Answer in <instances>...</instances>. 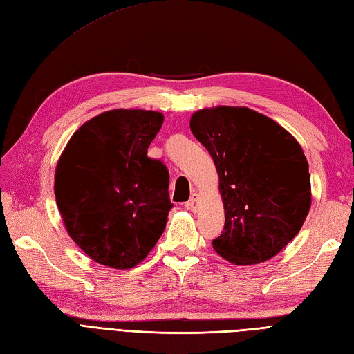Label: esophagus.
<instances>
[{"label":"esophagus","mask_w":354,"mask_h":354,"mask_svg":"<svg viewBox=\"0 0 354 354\" xmlns=\"http://www.w3.org/2000/svg\"><path fill=\"white\" fill-rule=\"evenodd\" d=\"M199 201H201L199 193H193V194H192V197H190V201H188V202L185 203L187 209H190V211L196 212L197 209H199Z\"/></svg>","instance_id":"34e87169"}]
</instances>
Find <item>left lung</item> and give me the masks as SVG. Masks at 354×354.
<instances>
[{
  "label": "left lung",
  "mask_w": 354,
  "mask_h": 354,
  "mask_svg": "<svg viewBox=\"0 0 354 354\" xmlns=\"http://www.w3.org/2000/svg\"><path fill=\"white\" fill-rule=\"evenodd\" d=\"M190 129L216 164L225 207L223 234L212 248L235 266L276 257L310 209L309 164L297 140L248 106L197 110Z\"/></svg>",
  "instance_id": "8db88e82"
}]
</instances>
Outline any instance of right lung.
Wrapping results in <instances>:
<instances>
[{"label": "right lung", "instance_id": "obj_1", "mask_svg": "<svg viewBox=\"0 0 354 354\" xmlns=\"http://www.w3.org/2000/svg\"><path fill=\"white\" fill-rule=\"evenodd\" d=\"M164 116L116 109L83 123L62 152L54 193L66 231L90 259L128 270L167 225L169 171L147 157Z\"/></svg>", "mask_w": 354, "mask_h": 354}]
</instances>
